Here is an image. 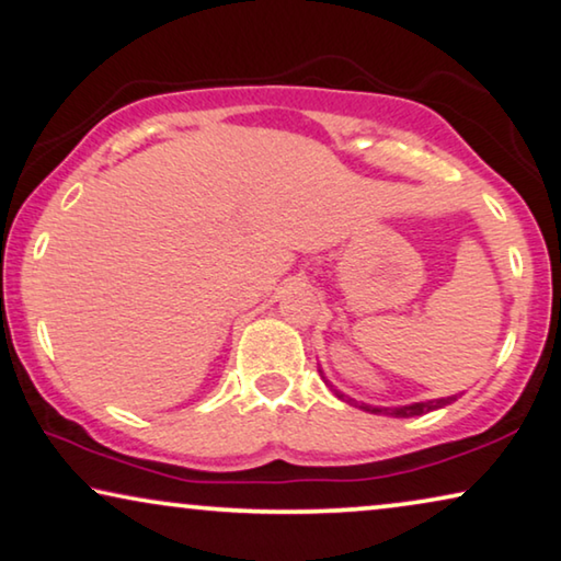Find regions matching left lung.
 Listing matches in <instances>:
<instances>
[{
    "mask_svg": "<svg viewBox=\"0 0 561 561\" xmlns=\"http://www.w3.org/2000/svg\"><path fill=\"white\" fill-rule=\"evenodd\" d=\"M318 370H320L322 381H325V383L330 386V391H333L337 399H343L345 404L358 407V409H363V412H370V414L397 416V420H409V416H422V414H427V412H435V409H442V407L453 404V401H457V397H460V393H453V397H439V399H427V401H414V404H401V407H374V404H363V401H356V399L345 397L343 391H337L335 386L328 381V376L322 374V368H318Z\"/></svg>",
    "mask_w": 561,
    "mask_h": 561,
    "instance_id": "obj_1",
    "label": "left lung"
}]
</instances>
